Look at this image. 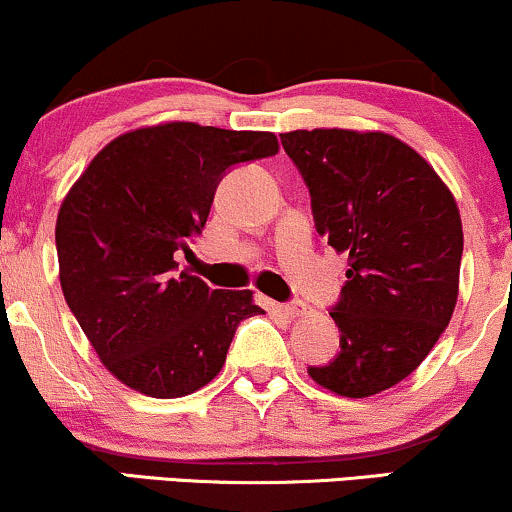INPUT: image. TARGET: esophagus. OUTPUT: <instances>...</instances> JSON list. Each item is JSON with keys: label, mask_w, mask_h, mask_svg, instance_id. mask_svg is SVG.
Returning a JSON list of instances; mask_svg holds the SVG:
<instances>
[{"label": "esophagus", "mask_w": 512, "mask_h": 512, "mask_svg": "<svg viewBox=\"0 0 512 512\" xmlns=\"http://www.w3.org/2000/svg\"><path fill=\"white\" fill-rule=\"evenodd\" d=\"M279 310L281 313H284L286 317H301V315H305L308 313V305H305L303 301H291V303H284V305H279Z\"/></svg>", "instance_id": "1"}]
</instances>
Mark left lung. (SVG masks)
Returning <instances> with one entry per match:
<instances>
[{
  "instance_id": "obj_1",
  "label": "left lung",
  "mask_w": 512,
  "mask_h": 512,
  "mask_svg": "<svg viewBox=\"0 0 512 512\" xmlns=\"http://www.w3.org/2000/svg\"><path fill=\"white\" fill-rule=\"evenodd\" d=\"M281 146L310 190L320 236L349 257L332 308L339 354L310 366L317 385L370 397L421 366L460 291L462 221L438 173L385 132L296 129Z\"/></svg>"
}]
</instances>
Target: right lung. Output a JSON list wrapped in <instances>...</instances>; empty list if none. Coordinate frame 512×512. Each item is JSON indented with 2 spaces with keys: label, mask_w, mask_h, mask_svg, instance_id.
<instances>
[{
  "label": "right lung",
  "mask_w": 512,
  "mask_h": 512,
  "mask_svg": "<svg viewBox=\"0 0 512 512\" xmlns=\"http://www.w3.org/2000/svg\"><path fill=\"white\" fill-rule=\"evenodd\" d=\"M276 151L272 132L166 122L120 134L67 192L55 226L64 301L120 383L156 399L197 392L240 320L264 313L252 291L178 274V252L202 233L226 170Z\"/></svg>",
  "instance_id": "1"
}]
</instances>
